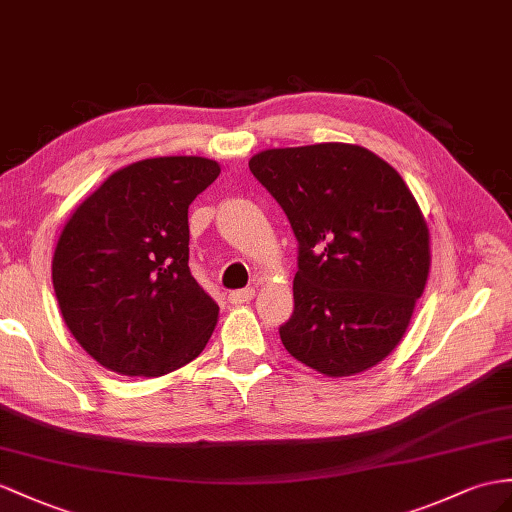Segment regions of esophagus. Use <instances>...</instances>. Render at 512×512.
<instances>
[{
	"mask_svg": "<svg viewBox=\"0 0 512 512\" xmlns=\"http://www.w3.org/2000/svg\"><path fill=\"white\" fill-rule=\"evenodd\" d=\"M254 293H256V291L252 289V286H247V289L232 291V293L228 295V302H230V304H247L249 299L254 297Z\"/></svg>",
	"mask_w": 512,
	"mask_h": 512,
	"instance_id": "esophagus-1",
	"label": "esophagus"
}]
</instances>
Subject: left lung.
Masks as SVG:
<instances>
[{
	"label": "left lung",
	"instance_id": "8db88e82",
	"mask_svg": "<svg viewBox=\"0 0 512 512\" xmlns=\"http://www.w3.org/2000/svg\"><path fill=\"white\" fill-rule=\"evenodd\" d=\"M249 171L297 239L286 352L326 376H352L402 341L430 269L428 226L402 176L345 143L267 149Z\"/></svg>",
	"mask_w": 512,
	"mask_h": 512
}]
</instances>
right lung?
<instances>
[{
  "instance_id": "obj_1",
  "label": "right lung",
  "mask_w": 512,
  "mask_h": 512,
  "mask_svg": "<svg viewBox=\"0 0 512 512\" xmlns=\"http://www.w3.org/2000/svg\"><path fill=\"white\" fill-rule=\"evenodd\" d=\"M215 160H139L86 197L62 230L52 280L76 341L121 376H165L202 354L219 306L189 269V206Z\"/></svg>"
}]
</instances>
